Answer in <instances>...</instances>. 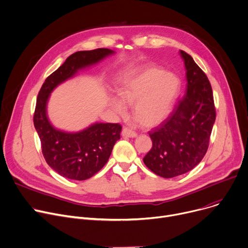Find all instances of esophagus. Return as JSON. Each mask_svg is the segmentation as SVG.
I'll list each match as a JSON object with an SVG mask.
<instances>
[{
	"mask_svg": "<svg viewBox=\"0 0 248 248\" xmlns=\"http://www.w3.org/2000/svg\"><path fill=\"white\" fill-rule=\"evenodd\" d=\"M122 136L124 137V138H137V133L136 131H134V130H131V129H129V128H127V127H124V129H123V131H122Z\"/></svg>",
	"mask_w": 248,
	"mask_h": 248,
	"instance_id": "1",
	"label": "esophagus"
}]
</instances>
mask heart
<instances>
[{
  "label": "heart",
  "mask_w": 248,
  "mask_h": 248,
  "mask_svg": "<svg viewBox=\"0 0 248 248\" xmlns=\"http://www.w3.org/2000/svg\"><path fill=\"white\" fill-rule=\"evenodd\" d=\"M180 79L172 73L148 65L124 80L119 94L108 96V105L115 113L124 117L125 106H134L135 120L144 127H154L170 114L180 91Z\"/></svg>",
  "instance_id": "obj_1"
}]
</instances>
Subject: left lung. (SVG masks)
<instances>
[{"mask_svg": "<svg viewBox=\"0 0 248 248\" xmlns=\"http://www.w3.org/2000/svg\"><path fill=\"white\" fill-rule=\"evenodd\" d=\"M186 71V93L170 117L150 133L152 150L143 157L155 174L171 178L188 172L206 154L216 108L210 82L191 56L179 52Z\"/></svg>", "mask_w": 248, "mask_h": 248, "instance_id": "obj_1", "label": "left lung"}]
</instances>
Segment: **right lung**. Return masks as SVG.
Listing matches in <instances>:
<instances>
[{"mask_svg": "<svg viewBox=\"0 0 248 248\" xmlns=\"http://www.w3.org/2000/svg\"><path fill=\"white\" fill-rule=\"evenodd\" d=\"M114 52L109 48L80 51L71 55L61 67L48 76L37 98L34 124L41 140L46 163L60 175L85 180L100 171L109 158L114 143L121 139L119 124L94 123L79 131H65L49 122L46 106L51 93L78 71L100 62Z\"/></svg>", "mask_w": 248, "mask_h": 248, "instance_id": "obj_1", "label": "right lung"}]
</instances>
